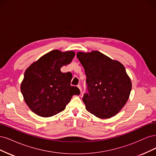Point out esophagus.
Returning a JSON list of instances; mask_svg holds the SVG:
<instances>
[{
    "mask_svg": "<svg viewBox=\"0 0 156 156\" xmlns=\"http://www.w3.org/2000/svg\"><path fill=\"white\" fill-rule=\"evenodd\" d=\"M77 87L79 88L80 92H82V87H81V85H77Z\"/></svg>",
    "mask_w": 156,
    "mask_h": 156,
    "instance_id": "esophagus-1",
    "label": "esophagus"
}]
</instances>
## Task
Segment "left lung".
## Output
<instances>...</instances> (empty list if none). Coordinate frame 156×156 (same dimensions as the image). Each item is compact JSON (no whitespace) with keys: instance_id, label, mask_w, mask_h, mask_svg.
<instances>
[{"instance_id":"8db88e82","label":"left lung","mask_w":156,"mask_h":156,"mask_svg":"<svg viewBox=\"0 0 156 156\" xmlns=\"http://www.w3.org/2000/svg\"><path fill=\"white\" fill-rule=\"evenodd\" d=\"M76 56L87 77L89 93L83 97L87 111L100 119L116 115L126 104L132 86L124 65L97 51L78 52Z\"/></svg>"}]
</instances>
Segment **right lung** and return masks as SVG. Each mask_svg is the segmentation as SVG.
<instances>
[{
    "instance_id": "1",
    "label": "right lung",
    "mask_w": 156,
    "mask_h": 156,
    "mask_svg": "<svg viewBox=\"0 0 156 156\" xmlns=\"http://www.w3.org/2000/svg\"><path fill=\"white\" fill-rule=\"evenodd\" d=\"M74 51L54 50L43 55L25 71L21 91L25 102L32 111L42 117H50L63 111L77 87L71 86L69 73L60 71L72 62Z\"/></svg>"
}]
</instances>
